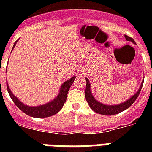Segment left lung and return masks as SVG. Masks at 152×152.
Masks as SVG:
<instances>
[{"instance_id":"left-lung-1","label":"left lung","mask_w":152,"mask_h":152,"mask_svg":"<svg viewBox=\"0 0 152 152\" xmlns=\"http://www.w3.org/2000/svg\"><path fill=\"white\" fill-rule=\"evenodd\" d=\"M125 37L127 41L132 42V43L136 44L135 41L132 38H130L128 35H125ZM86 81H87L85 91L86 100L88 102V103L89 104L91 110H93L96 113L102 114V115H114V114H117V113H119L125 110L126 109L129 108L130 106L132 105V103L136 101L137 97L139 96L140 92L142 87H143V83H144V81H143L140 87L139 90L137 91V92H136V94L130 99H129L127 101L124 102L122 103L117 104V105H106V104L101 103L95 99L91 94V84L88 78H86Z\"/></svg>"}]
</instances>
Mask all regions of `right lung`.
Listing matches in <instances>:
<instances>
[{
    "label": "right lung",
    "mask_w": 152,
    "mask_h": 152,
    "mask_svg": "<svg viewBox=\"0 0 152 152\" xmlns=\"http://www.w3.org/2000/svg\"><path fill=\"white\" fill-rule=\"evenodd\" d=\"M16 42H17V41H15V42L13 45L12 50L15 47ZM75 79H76V76H73L71 79H69V80L65 81L64 83H62L61 87L60 88L59 94L53 101L39 106H28L22 103L11 91L8 85V83H7V89H8V92L10 95L12 100L17 106L18 108L20 109V110H22L23 113L31 116V117H33V118H48V117L54 115L61 110V108L64 106V103L67 99L68 91H69L72 84L73 83Z\"/></svg>",
    "instance_id": "right-lung-1"
}]
</instances>
